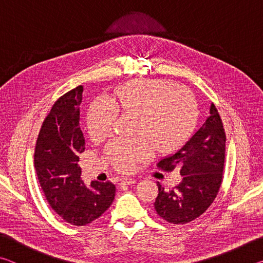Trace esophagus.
<instances>
[{
	"mask_svg": "<svg viewBox=\"0 0 263 263\" xmlns=\"http://www.w3.org/2000/svg\"><path fill=\"white\" fill-rule=\"evenodd\" d=\"M136 182L135 179H130V177H124V179L121 180V182H119V185L123 186V185H130V184H133Z\"/></svg>",
	"mask_w": 263,
	"mask_h": 263,
	"instance_id": "1",
	"label": "esophagus"
}]
</instances>
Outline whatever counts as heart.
Here are the masks:
<instances>
[{
  "mask_svg": "<svg viewBox=\"0 0 263 263\" xmlns=\"http://www.w3.org/2000/svg\"><path fill=\"white\" fill-rule=\"evenodd\" d=\"M117 111L138 117V135L147 139L114 140L106 148L116 167L130 171L138 161L159 152H171L188 139L198 117L195 96L168 80H135L115 91L110 101L96 100L87 114L88 132L94 140L109 135Z\"/></svg>",
  "mask_w": 263,
  "mask_h": 263,
  "instance_id": "1",
  "label": "heart"
}]
</instances>
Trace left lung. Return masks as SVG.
Instances as JSON below:
<instances>
[{
  "label": "left lung",
  "mask_w": 263,
  "mask_h": 263,
  "mask_svg": "<svg viewBox=\"0 0 263 263\" xmlns=\"http://www.w3.org/2000/svg\"><path fill=\"white\" fill-rule=\"evenodd\" d=\"M226 136L215 104L210 116L174 154L158 163L163 171L180 172L182 181L172 190L158 182L154 202L158 215L171 224H186L206 211L215 201L222 181Z\"/></svg>",
  "instance_id": "1"
}]
</instances>
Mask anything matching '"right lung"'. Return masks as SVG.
<instances>
[{
	"mask_svg": "<svg viewBox=\"0 0 263 263\" xmlns=\"http://www.w3.org/2000/svg\"><path fill=\"white\" fill-rule=\"evenodd\" d=\"M83 87L61 96L44 121L34 149V168L48 204L65 221L83 226L94 221L114 202L111 182L81 179L79 154L86 148L80 126Z\"/></svg>",
	"mask_w": 263,
	"mask_h": 263,
	"instance_id": "right-lung-1",
	"label": "right lung"
}]
</instances>
